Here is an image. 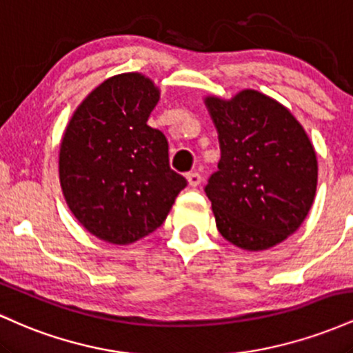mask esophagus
<instances>
[{
  "label": "esophagus",
  "mask_w": 353,
  "mask_h": 353,
  "mask_svg": "<svg viewBox=\"0 0 353 353\" xmlns=\"http://www.w3.org/2000/svg\"><path fill=\"white\" fill-rule=\"evenodd\" d=\"M201 174L199 172H189L188 174V182L190 188H197V185L201 184Z\"/></svg>",
  "instance_id": "obj_1"
}]
</instances>
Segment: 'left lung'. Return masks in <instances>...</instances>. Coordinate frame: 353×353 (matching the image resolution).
<instances>
[{
    "mask_svg": "<svg viewBox=\"0 0 353 353\" xmlns=\"http://www.w3.org/2000/svg\"><path fill=\"white\" fill-rule=\"evenodd\" d=\"M204 103L221 144L204 188L219 232L245 250L281 244L301 228L317 190L309 136L289 109L254 89Z\"/></svg>",
    "mask_w": 353,
    "mask_h": 353,
    "instance_id": "8db88e82",
    "label": "left lung"
}]
</instances>
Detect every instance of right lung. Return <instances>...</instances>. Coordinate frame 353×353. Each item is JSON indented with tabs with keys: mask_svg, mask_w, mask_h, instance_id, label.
Wrapping results in <instances>:
<instances>
[{
	"mask_svg": "<svg viewBox=\"0 0 353 353\" xmlns=\"http://www.w3.org/2000/svg\"><path fill=\"white\" fill-rule=\"evenodd\" d=\"M159 89L139 72L101 83L79 104L59 148L64 199L84 229L125 245L154 232L188 185L169 144L148 125Z\"/></svg>",
	"mask_w": 353,
	"mask_h": 353,
	"instance_id": "right-lung-1",
	"label": "right lung"
}]
</instances>
